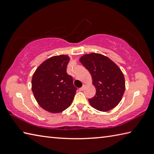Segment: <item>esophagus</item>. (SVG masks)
Masks as SVG:
<instances>
[{"mask_svg": "<svg viewBox=\"0 0 154 154\" xmlns=\"http://www.w3.org/2000/svg\"><path fill=\"white\" fill-rule=\"evenodd\" d=\"M85 87H86V85H83V86H82V88H79V91H83V90L85 89Z\"/></svg>", "mask_w": 154, "mask_h": 154, "instance_id": "34e87169", "label": "esophagus"}]
</instances>
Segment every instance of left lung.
Here are the masks:
<instances>
[{
	"instance_id": "8db88e82",
	"label": "left lung",
	"mask_w": 154,
	"mask_h": 154,
	"mask_svg": "<svg viewBox=\"0 0 154 154\" xmlns=\"http://www.w3.org/2000/svg\"><path fill=\"white\" fill-rule=\"evenodd\" d=\"M80 62L92 75L96 94L88 99L90 105L100 111H108L118 105L125 91V79L119 68L105 56L85 54Z\"/></svg>"
}]
</instances>
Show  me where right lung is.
Returning a JSON list of instances; mask_svg holds the SVG:
<instances>
[{"mask_svg":"<svg viewBox=\"0 0 154 154\" xmlns=\"http://www.w3.org/2000/svg\"><path fill=\"white\" fill-rule=\"evenodd\" d=\"M69 57H51L38 66L32 79V91L43 109L57 113L71 106L76 93L72 77L66 72Z\"/></svg>","mask_w":154,"mask_h":154,"instance_id":"obj_1","label":"right lung"}]
</instances>
